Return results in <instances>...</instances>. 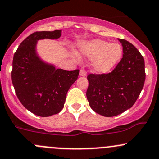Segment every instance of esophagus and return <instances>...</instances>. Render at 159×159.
<instances>
[{
	"label": "esophagus",
	"instance_id": "obj_1",
	"mask_svg": "<svg viewBox=\"0 0 159 159\" xmlns=\"http://www.w3.org/2000/svg\"><path fill=\"white\" fill-rule=\"evenodd\" d=\"M86 75H87V72L84 69L80 70V74H79L80 76H86Z\"/></svg>",
	"mask_w": 159,
	"mask_h": 159
}]
</instances>
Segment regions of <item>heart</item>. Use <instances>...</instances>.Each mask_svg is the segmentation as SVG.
Segmentation results:
<instances>
[{
  "label": "heart",
  "instance_id": "1",
  "mask_svg": "<svg viewBox=\"0 0 159 159\" xmlns=\"http://www.w3.org/2000/svg\"><path fill=\"white\" fill-rule=\"evenodd\" d=\"M79 52L84 57L93 59L92 68L99 74H105L116 65L121 58L123 49L117 43H110L101 39L82 43L78 46ZM73 58L76 55L72 54Z\"/></svg>",
  "mask_w": 159,
  "mask_h": 159
}]
</instances>
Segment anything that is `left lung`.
<instances>
[{"label":"left lung","instance_id":"left-lung-1","mask_svg":"<svg viewBox=\"0 0 159 159\" xmlns=\"http://www.w3.org/2000/svg\"><path fill=\"white\" fill-rule=\"evenodd\" d=\"M123 46V58L109 74L88 76L86 95L90 107L98 114L115 116L133 107L146 79L143 56L129 42L118 39Z\"/></svg>","mask_w":159,"mask_h":159}]
</instances>
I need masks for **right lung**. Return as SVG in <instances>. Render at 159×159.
I'll use <instances>...</instances> for the list:
<instances>
[{
  "label": "right lung",
  "mask_w": 159,
  "mask_h": 159,
  "mask_svg": "<svg viewBox=\"0 0 159 159\" xmlns=\"http://www.w3.org/2000/svg\"><path fill=\"white\" fill-rule=\"evenodd\" d=\"M61 30L35 32L14 53L12 83L18 99L33 114L47 117L64 107L68 89L78 79L79 70L66 71L43 61L38 55L39 40L58 39Z\"/></svg>",
  "instance_id": "1"
}]
</instances>
